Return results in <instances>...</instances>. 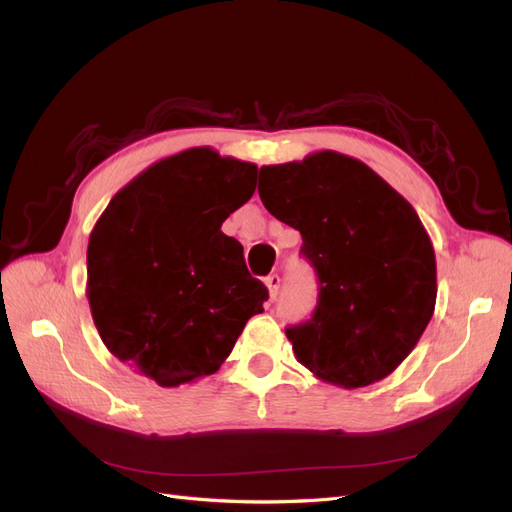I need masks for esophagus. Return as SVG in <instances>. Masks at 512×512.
<instances>
[{"mask_svg":"<svg viewBox=\"0 0 512 512\" xmlns=\"http://www.w3.org/2000/svg\"><path fill=\"white\" fill-rule=\"evenodd\" d=\"M264 284H267V288H269V296L275 298L277 292H279V284H281L279 275H277V273H271L267 279H264Z\"/></svg>","mask_w":512,"mask_h":512,"instance_id":"esophagus-1","label":"esophagus"}]
</instances>
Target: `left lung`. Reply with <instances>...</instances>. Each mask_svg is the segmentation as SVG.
Segmentation results:
<instances>
[{
  "label": "left lung",
  "mask_w": 512,
  "mask_h": 512,
  "mask_svg": "<svg viewBox=\"0 0 512 512\" xmlns=\"http://www.w3.org/2000/svg\"><path fill=\"white\" fill-rule=\"evenodd\" d=\"M258 195L303 235L320 279L313 317L286 330L296 360L345 390L392 375L436 305V256L413 205L334 150L260 167Z\"/></svg>",
  "instance_id": "left-lung-1"
}]
</instances>
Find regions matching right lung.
I'll use <instances>...</instances> for the list:
<instances>
[{
	"mask_svg": "<svg viewBox=\"0 0 512 512\" xmlns=\"http://www.w3.org/2000/svg\"><path fill=\"white\" fill-rule=\"evenodd\" d=\"M258 167L209 146L161 158L122 186L86 250V298L103 345L161 387L222 366L267 288L222 222L248 203Z\"/></svg>",
	"mask_w": 512,
	"mask_h": 512,
	"instance_id": "1",
	"label": "right lung"
}]
</instances>
